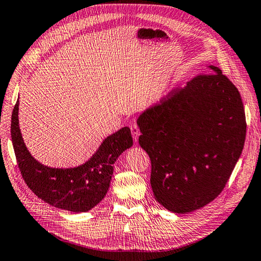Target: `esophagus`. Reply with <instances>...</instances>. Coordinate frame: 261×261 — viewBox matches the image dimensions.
<instances>
[{"label": "esophagus", "mask_w": 261, "mask_h": 261, "mask_svg": "<svg viewBox=\"0 0 261 261\" xmlns=\"http://www.w3.org/2000/svg\"><path fill=\"white\" fill-rule=\"evenodd\" d=\"M130 127H131V134H132V137H134V140L137 141L138 138H139V136H140L139 127H138V125L136 123H132Z\"/></svg>", "instance_id": "obj_1"}]
</instances>
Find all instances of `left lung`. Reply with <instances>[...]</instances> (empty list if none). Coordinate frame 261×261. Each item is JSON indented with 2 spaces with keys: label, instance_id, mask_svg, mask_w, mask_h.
Listing matches in <instances>:
<instances>
[{
  "label": "left lung",
  "instance_id": "obj_1",
  "mask_svg": "<svg viewBox=\"0 0 261 261\" xmlns=\"http://www.w3.org/2000/svg\"><path fill=\"white\" fill-rule=\"evenodd\" d=\"M209 69L137 120L155 199L176 214L197 211L223 191L246 140L241 95L221 69Z\"/></svg>",
  "mask_w": 261,
  "mask_h": 261
}]
</instances>
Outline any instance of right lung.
Returning a JSON list of instances; mask_svg holds the SVG:
<instances>
[{"label":"right lung","mask_w":261,"mask_h":261,"mask_svg":"<svg viewBox=\"0 0 261 261\" xmlns=\"http://www.w3.org/2000/svg\"><path fill=\"white\" fill-rule=\"evenodd\" d=\"M19 99L11 116V138L19 170L36 196L56 208L73 213L90 211L103 200L113 175V164L134 145L127 126L103 140L83 165L55 168L43 165L30 154L19 126Z\"/></svg>","instance_id":"add662e5"}]
</instances>
